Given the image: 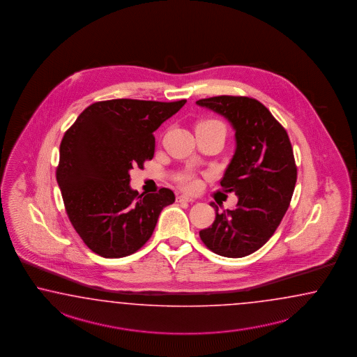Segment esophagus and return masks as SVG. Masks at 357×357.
Instances as JSON below:
<instances>
[{
    "label": "esophagus",
    "mask_w": 357,
    "mask_h": 357,
    "mask_svg": "<svg viewBox=\"0 0 357 357\" xmlns=\"http://www.w3.org/2000/svg\"><path fill=\"white\" fill-rule=\"evenodd\" d=\"M176 201H179V202H193V199L187 196V195H181V196L176 197Z\"/></svg>",
    "instance_id": "34e87169"
}]
</instances>
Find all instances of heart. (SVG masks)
Listing matches in <instances>:
<instances>
[{"instance_id": "obj_1", "label": "heart", "mask_w": 357, "mask_h": 357, "mask_svg": "<svg viewBox=\"0 0 357 357\" xmlns=\"http://www.w3.org/2000/svg\"><path fill=\"white\" fill-rule=\"evenodd\" d=\"M181 184H182L185 190H190V191L195 190L197 187V182L195 179L190 178V176H183L182 179H181Z\"/></svg>"}]
</instances>
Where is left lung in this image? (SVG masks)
I'll use <instances>...</instances> for the list:
<instances>
[{
	"instance_id": "obj_1",
	"label": "left lung",
	"mask_w": 357,
	"mask_h": 357,
	"mask_svg": "<svg viewBox=\"0 0 357 357\" xmlns=\"http://www.w3.org/2000/svg\"><path fill=\"white\" fill-rule=\"evenodd\" d=\"M197 105L226 117L235 130L236 151L220 185L235 192L237 208L218 213L201 229L202 243L227 258H241L270 240L287 213L296 182V165L287 130L257 99L220 96Z\"/></svg>"
}]
</instances>
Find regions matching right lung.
I'll return each instance as SVG.
<instances>
[{
	"instance_id": "right-lung-1",
	"label": "right lung",
	"mask_w": 357,
	"mask_h": 357,
	"mask_svg": "<svg viewBox=\"0 0 357 357\" xmlns=\"http://www.w3.org/2000/svg\"><path fill=\"white\" fill-rule=\"evenodd\" d=\"M185 102H96L66 131L56 181L72 226L98 255L121 258L139 250L161 210L174 202L169 188L148 195L131 190L129 172L153 158V131Z\"/></svg>"
}]
</instances>
